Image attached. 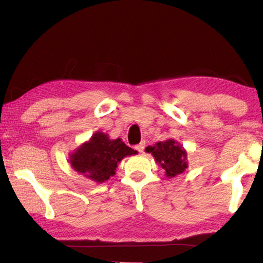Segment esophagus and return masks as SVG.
I'll return each instance as SVG.
<instances>
[{
	"label": "esophagus",
	"instance_id": "obj_1",
	"mask_svg": "<svg viewBox=\"0 0 263 263\" xmlns=\"http://www.w3.org/2000/svg\"><path fill=\"white\" fill-rule=\"evenodd\" d=\"M136 149L138 151V152H140V153L144 152V149H145V142H144V141H141L139 145H137V146H136Z\"/></svg>",
	"mask_w": 263,
	"mask_h": 263
}]
</instances>
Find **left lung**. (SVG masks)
I'll return each instance as SVG.
<instances>
[{"mask_svg":"<svg viewBox=\"0 0 263 263\" xmlns=\"http://www.w3.org/2000/svg\"><path fill=\"white\" fill-rule=\"evenodd\" d=\"M145 151L153 155L168 179L182 174L188 168L186 151L174 139L159 141L153 146H147Z\"/></svg>","mask_w":263,"mask_h":263,"instance_id":"left-lung-1","label":"left lung"}]
</instances>
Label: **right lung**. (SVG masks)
<instances>
[{
    "mask_svg": "<svg viewBox=\"0 0 263 263\" xmlns=\"http://www.w3.org/2000/svg\"><path fill=\"white\" fill-rule=\"evenodd\" d=\"M138 152L124 144L121 138L110 139L108 133L97 131L69 154V163L84 177L103 183L116 174L117 164Z\"/></svg>",
    "mask_w": 263,
    "mask_h": 263,
    "instance_id": "right-lung-1",
    "label": "right lung"
}]
</instances>
